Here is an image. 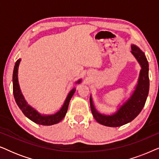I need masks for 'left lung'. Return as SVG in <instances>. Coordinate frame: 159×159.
I'll use <instances>...</instances> for the list:
<instances>
[{"label":"left lung","mask_w":159,"mask_h":159,"mask_svg":"<svg viewBox=\"0 0 159 159\" xmlns=\"http://www.w3.org/2000/svg\"><path fill=\"white\" fill-rule=\"evenodd\" d=\"M131 48V53L141 66L138 84L131 97L112 115H104L98 112L93 105L91 96L90 98L91 111L95 119L99 124L107 127H120L133 120L144 107L148 95L150 85L148 62L145 53L139 48L132 45Z\"/></svg>","instance_id":"1"}]
</instances>
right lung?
I'll return each mask as SVG.
<instances>
[{
	"instance_id": "right-lung-1",
	"label": "right lung",
	"mask_w": 159,
	"mask_h": 159,
	"mask_svg": "<svg viewBox=\"0 0 159 159\" xmlns=\"http://www.w3.org/2000/svg\"><path fill=\"white\" fill-rule=\"evenodd\" d=\"M20 61V58L16 61L14 66V72H13V93H14L15 101H16V103L18 105L19 108H20L23 114L28 119L34 121V123L38 124V125L50 126L60 122L66 116L67 110H68L69 101H70L71 97H72V95L75 92V88L72 89L69 92L66 100H65L64 105L57 113L52 115H42L39 114L35 109H34L30 105H28L21 93L18 82V68ZM80 82H81V80H78L76 83H80Z\"/></svg>"
}]
</instances>
